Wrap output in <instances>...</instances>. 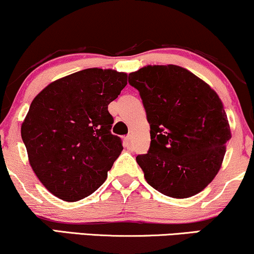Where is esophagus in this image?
Here are the masks:
<instances>
[{"mask_svg":"<svg viewBox=\"0 0 254 254\" xmlns=\"http://www.w3.org/2000/svg\"><path fill=\"white\" fill-rule=\"evenodd\" d=\"M132 142H133L132 134H127V136L124 138V143H125V146H127V147H130L131 144H132Z\"/></svg>","mask_w":254,"mask_h":254,"instance_id":"1","label":"esophagus"}]
</instances>
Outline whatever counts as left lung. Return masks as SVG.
Returning a JSON list of instances; mask_svg holds the SVG:
<instances>
[{
	"label": "left lung",
	"mask_w": 254,
	"mask_h": 254,
	"mask_svg": "<svg viewBox=\"0 0 254 254\" xmlns=\"http://www.w3.org/2000/svg\"><path fill=\"white\" fill-rule=\"evenodd\" d=\"M139 91L151 143L136 157L146 182L160 193L189 198L219 171L231 139L226 112L211 86L182 66L147 65L129 75Z\"/></svg>",
	"instance_id": "1"
}]
</instances>
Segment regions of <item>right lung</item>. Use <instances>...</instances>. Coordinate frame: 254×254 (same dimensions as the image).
I'll return each instance as SVG.
<instances>
[{
    "instance_id": "obj_1",
    "label": "right lung",
    "mask_w": 254,
    "mask_h": 254,
    "mask_svg": "<svg viewBox=\"0 0 254 254\" xmlns=\"http://www.w3.org/2000/svg\"><path fill=\"white\" fill-rule=\"evenodd\" d=\"M127 84L125 72L85 69L50 83L31 102L21 136L35 175L57 198L81 200L105 182L123 150L108 105Z\"/></svg>"
}]
</instances>
